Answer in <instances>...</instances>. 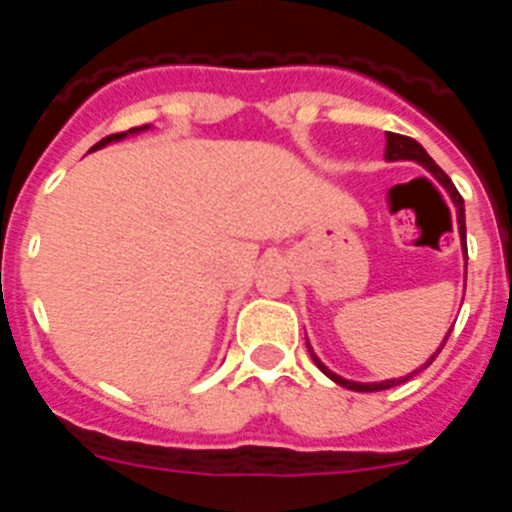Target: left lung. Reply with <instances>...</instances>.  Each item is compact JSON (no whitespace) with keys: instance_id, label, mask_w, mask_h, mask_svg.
<instances>
[{"instance_id":"8db88e82","label":"left lung","mask_w":512,"mask_h":512,"mask_svg":"<svg viewBox=\"0 0 512 512\" xmlns=\"http://www.w3.org/2000/svg\"><path fill=\"white\" fill-rule=\"evenodd\" d=\"M384 158H387V161H415V164H420L425 171H431V174L436 176V182L441 184V187L446 189V192H449L451 202H454V207H456V225H459L461 251H464V259H467V223H464V200H461V194L456 192V187H454V184H451L449 176L443 174L441 166H438L436 161H433V158L428 156V153H425V148L420 146L418 140L408 138V135H397V133H387V146H384ZM449 333H451V330H449ZM449 333L443 336L441 346L436 348V354H433L431 359L425 361L423 366H418L415 372H410L408 377L382 379V382H354V379L341 377V374L330 372L328 366H325L323 361H320L318 356H315V351H312L310 341H307V351H310L312 361H315V366H318L320 372H323L328 379H333V382H336V384H341V387H346V390H354V392H379V390H390V387H397V384H402V382H408V379L413 377V374L423 372L425 366H431L433 359H436V356L441 354V348L446 346V341H449Z\"/></svg>"}]
</instances>
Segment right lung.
Returning a JSON list of instances; mask_svg holds the SVG:
<instances>
[{
    "mask_svg": "<svg viewBox=\"0 0 512 512\" xmlns=\"http://www.w3.org/2000/svg\"><path fill=\"white\" fill-rule=\"evenodd\" d=\"M146 130H151V125H140V128H130L128 133H115V135H107V138H102L97 143V146H92V151H97V148H104L110 146V143H117V140H125L128 135H138V133H146Z\"/></svg>",
    "mask_w": 512,
    "mask_h": 512,
    "instance_id": "add662e5",
    "label": "right lung"
}]
</instances>
